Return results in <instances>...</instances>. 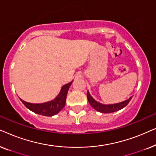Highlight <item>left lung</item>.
<instances>
[{
    "mask_svg": "<svg viewBox=\"0 0 156 156\" xmlns=\"http://www.w3.org/2000/svg\"><path fill=\"white\" fill-rule=\"evenodd\" d=\"M87 99H88L89 103L90 104V105L94 108L95 110L98 111V112H101V113H112L117 112V111L121 109L123 107H125L129 103V101H131V97H130V99L126 101L121 102V103L116 104H110V105H104V104H100L99 102L96 101L92 97H91V95L89 94V91H87Z\"/></svg>",
    "mask_w": 156,
    "mask_h": 156,
    "instance_id": "obj_1",
    "label": "left lung"
}]
</instances>
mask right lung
Returning a JSON list of instances; mask_svg holds the SVG:
<instances>
[{
	"mask_svg": "<svg viewBox=\"0 0 156 156\" xmlns=\"http://www.w3.org/2000/svg\"><path fill=\"white\" fill-rule=\"evenodd\" d=\"M72 83V82L69 83V84L64 85L62 87V89L58 96L51 101L46 102V103L43 104H31L23 101L22 99L20 100L23 102V104L33 112H35L37 114L42 115V116H54V115L57 114V113L60 112L65 106L67 91L69 90V88L71 86Z\"/></svg>",
	"mask_w": 156,
	"mask_h": 156,
	"instance_id": "1",
	"label": "right lung"
}]
</instances>
